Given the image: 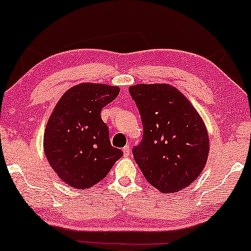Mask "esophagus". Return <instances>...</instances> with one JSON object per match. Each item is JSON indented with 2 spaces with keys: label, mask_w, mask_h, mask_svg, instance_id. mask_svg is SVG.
Masks as SVG:
<instances>
[{
  "label": "esophagus",
  "mask_w": 251,
  "mask_h": 251,
  "mask_svg": "<svg viewBox=\"0 0 251 251\" xmlns=\"http://www.w3.org/2000/svg\"><path fill=\"white\" fill-rule=\"evenodd\" d=\"M130 152H131V149L129 146H126L125 148H123V154H125V157H128Z\"/></svg>",
  "instance_id": "34e87169"
}]
</instances>
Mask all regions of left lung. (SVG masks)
Returning a JSON list of instances; mask_svg holds the SVG:
<instances>
[{
  "instance_id": "1",
  "label": "left lung",
  "mask_w": 251,
  "mask_h": 251,
  "mask_svg": "<svg viewBox=\"0 0 251 251\" xmlns=\"http://www.w3.org/2000/svg\"><path fill=\"white\" fill-rule=\"evenodd\" d=\"M143 125L133 158L147 181L164 194L188 187L203 170L209 138L202 119L178 89L167 83L129 88Z\"/></svg>"
}]
</instances>
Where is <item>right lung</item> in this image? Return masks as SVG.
Returning <instances> with one entry per match:
<instances>
[{"label":"right lung","instance_id":"1","mask_svg":"<svg viewBox=\"0 0 251 251\" xmlns=\"http://www.w3.org/2000/svg\"><path fill=\"white\" fill-rule=\"evenodd\" d=\"M120 89L102 83H81L65 92L49 119L43 138L49 164L68 186L88 189L109 174L120 149L111 146L101 110Z\"/></svg>","mask_w":251,"mask_h":251}]
</instances>
